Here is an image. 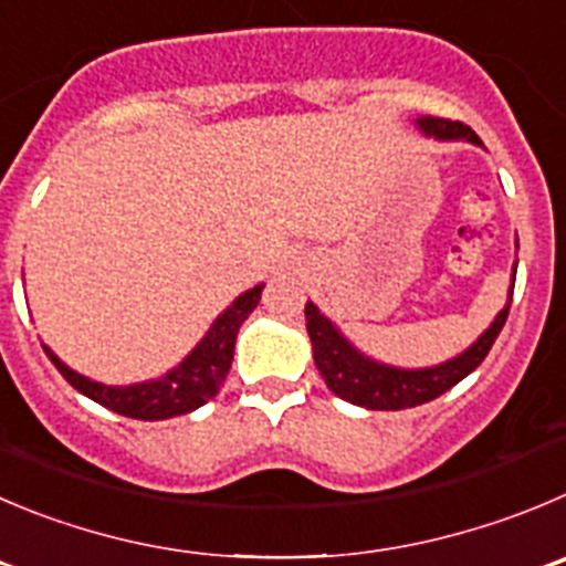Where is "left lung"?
<instances>
[{
	"instance_id": "left-lung-1",
	"label": "left lung",
	"mask_w": 566,
	"mask_h": 566,
	"mask_svg": "<svg viewBox=\"0 0 566 566\" xmlns=\"http://www.w3.org/2000/svg\"><path fill=\"white\" fill-rule=\"evenodd\" d=\"M413 125L439 142H470L483 147L481 138L475 130L461 122H450V118L439 116H422ZM520 247V244H516ZM514 277H516V263L514 274H511V289H509V303L505 308L494 316L492 325L467 347L464 353L455 358L444 360L439 367H424V369H400L389 367L373 360L360 349L344 338V333L316 308L314 303H305V327H308L311 347H314V364L319 375L325 378L327 389L342 400L353 402L360 408H373V411H400V408L422 406V402L436 400L448 389H453L459 380H464L472 369L481 367V360L486 358L492 349L494 338L503 331L505 319H509L511 308V294H514Z\"/></svg>"
}]
</instances>
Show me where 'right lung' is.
<instances>
[{
	"mask_svg": "<svg viewBox=\"0 0 566 566\" xmlns=\"http://www.w3.org/2000/svg\"><path fill=\"white\" fill-rule=\"evenodd\" d=\"M261 292L263 283L261 286L250 289V292L239 294V297L233 300V305L217 316V322H213L211 331L206 333V338H202L175 369H169V373L160 375V378L155 380H144V384H96V380L69 369L46 344L44 353L50 355V360L57 367V373H61L80 395L99 402V406L111 408V411L122 413V417L144 419V422L180 417V413L197 411L199 406H206L208 400L217 397L219 386L224 384V378H228L230 373V364H233L239 327L244 325L247 316L258 308Z\"/></svg>",
	"mask_w": 566,
	"mask_h": 566,
	"instance_id": "right-lung-1",
	"label": "right lung"
}]
</instances>
